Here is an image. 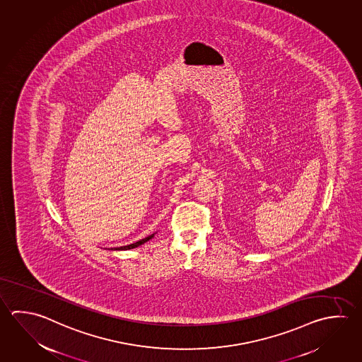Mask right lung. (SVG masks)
Listing matches in <instances>:
<instances>
[{
    "label": "right lung",
    "instance_id": "right-lung-1",
    "mask_svg": "<svg viewBox=\"0 0 362 362\" xmlns=\"http://www.w3.org/2000/svg\"><path fill=\"white\" fill-rule=\"evenodd\" d=\"M153 237H154V233L151 235V236L145 237L143 240H139L138 243H132V245H126V246H121V247H115V249H111V250H130V249H135V247H138V246L143 245V243H146V241H149Z\"/></svg>",
    "mask_w": 362,
    "mask_h": 362
}]
</instances>
